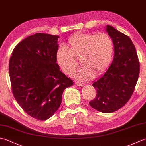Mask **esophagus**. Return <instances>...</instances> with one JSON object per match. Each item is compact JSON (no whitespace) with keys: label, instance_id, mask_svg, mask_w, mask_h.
Listing matches in <instances>:
<instances>
[{"label":"esophagus","instance_id":"34e87169","mask_svg":"<svg viewBox=\"0 0 146 146\" xmlns=\"http://www.w3.org/2000/svg\"><path fill=\"white\" fill-rule=\"evenodd\" d=\"M75 85L78 86H80V87H82L85 85L84 83H80V82H75Z\"/></svg>","mask_w":146,"mask_h":146}]
</instances>
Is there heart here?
<instances>
[{
    "instance_id": "heart-1",
    "label": "heart",
    "mask_w": 146,
    "mask_h": 146,
    "mask_svg": "<svg viewBox=\"0 0 146 146\" xmlns=\"http://www.w3.org/2000/svg\"><path fill=\"white\" fill-rule=\"evenodd\" d=\"M66 48L61 47L56 54L61 70L67 75L73 73L80 59L82 68L75 74L80 80H86L103 72L113 54V42L105 33H78L68 40Z\"/></svg>"
}]
</instances>
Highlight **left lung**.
Segmentation results:
<instances>
[{
	"instance_id": "obj_1",
	"label": "left lung",
	"mask_w": 146,
	"mask_h": 146,
	"mask_svg": "<svg viewBox=\"0 0 146 146\" xmlns=\"http://www.w3.org/2000/svg\"><path fill=\"white\" fill-rule=\"evenodd\" d=\"M106 31L114 45L113 60L106 72L93 83L97 96L89 104L100 112L109 113L120 109L131 98L138 80L140 64L129 36L109 25Z\"/></svg>"
}]
</instances>
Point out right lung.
<instances>
[{
  "label": "right lung",
  "instance_id": "obj_1",
  "mask_svg": "<svg viewBox=\"0 0 146 146\" xmlns=\"http://www.w3.org/2000/svg\"><path fill=\"white\" fill-rule=\"evenodd\" d=\"M59 36L36 33L14 48L9 65L12 94L25 112L39 120L49 119L60 107L63 92L72 80L56 63Z\"/></svg>",
  "mask_w": 146,
  "mask_h": 146
}]
</instances>
